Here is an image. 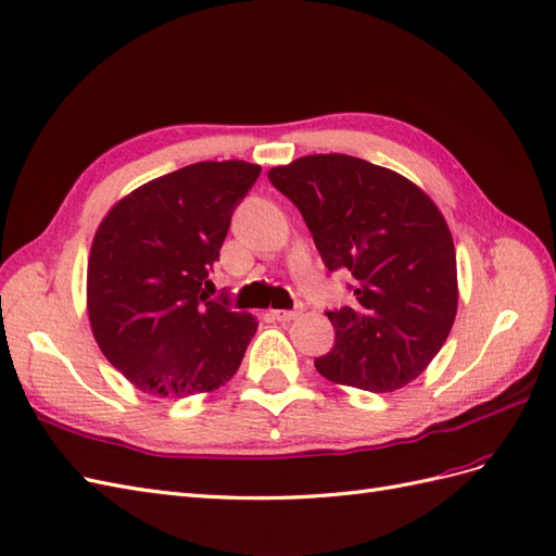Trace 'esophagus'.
<instances>
[{
  "mask_svg": "<svg viewBox=\"0 0 556 556\" xmlns=\"http://www.w3.org/2000/svg\"><path fill=\"white\" fill-rule=\"evenodd\" d=\"M273 316L277 321H291V319H295L298 312L295 309H275Z\"/></svg>",
  "mask_w": 556,
  "mask_h": 556,
  "instance_id": "esophagus-1",
  "label": "esophagus"
}]
</instances>
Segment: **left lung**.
Returning <instances> with one entry per match:
<instances>
[{"instance_id":"8db88e82","label":"left lung","mask_w":556,"mask_h":556,"mask_svg":"<svg viewBox=\"0 0 556 556\" xmlns=\"http://www.w3.org/2000/svg\"><path fill=\"white\" fill-rule=\"evenodd\" d=\"M267 179L303 214L328 273L354 277L356 303L326 312L336 344L314 368L372 393L419 377L445 344L458 303L452 232L431 198L344 153L298 157Z\"/></svg>"}]
</instances>
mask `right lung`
<instances>
[{"label":"right lung","instance_id":"add662e5","mask_svg":"<svg viewBox=\"0 0 556 556\" xmlns=\"http://www.w3.org/2000/svg\"><path fill=\"white\" fill-rule=\"evenodd\" d=\"M258 174L244 161L181 167L132 190L94 232L92 336L139 391L177 401L218 389L240 368L258 324L204 287Z\"/></svg>","mask_w":556,"mask_h":556}]
</instances>
